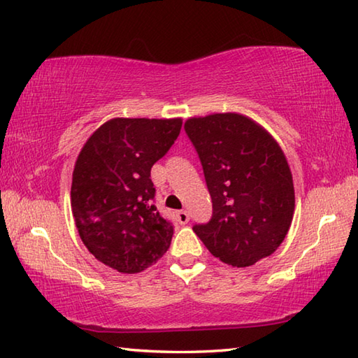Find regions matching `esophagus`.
<instances>
[{
  "label": "esophagus",
  "mask_w": 358,
  "mask_h": 358,
  "mask_svg": "<svg viewBox=\"0 0 358 358\" xmlns=\"http://www.w3.org/2000/svg\"><path fill=\"white\" fill-rule=\"evenodd\" d=\"M176 217H178V221L180 222V224H187V222L190 221V213H188L187 210H179L176 213Z\"/></svg>",
  "instance_id": "obj_1"
}]
</instances>
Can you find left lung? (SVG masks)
I'll return each mask as SVG.
<instances>
[{
	"label": "left lung",
	"mask_w": 358,
	"mask_h": 358,
	"mask_svg": "<svg viewBox=\"0 0 358 358\" xmlns=\"http://www.w3.org/2000/svg\"><path fill=\"white\" fill-rule=\"evenodd\" d=\"M212 198V218L193 231L212 255L243 268L271 255L294 213L288 162L269 134L240 113L185 121Z\"/></svg>",
	"instance_id": "8db88e82"
}]
</instances>
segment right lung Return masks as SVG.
<instances>
[{
    "instance_id": "add662e5",
    "label": "right lung",
    "mask_w": 358,
    "mask_h": 358,
    "mask_svg": "<svg viewBox=\"0 0 358 358\" xmlns=\"http://www.w3.org/2000/svg\"><path fill=\"white\" fill-rule=\"evenodd\" d=\"M180 127V118H113L79 152L71 182L79 237L101 263L120 273L143 271L171 245L173 222L152 204L151 168Z\"/></svg>"
}]
</instances>
